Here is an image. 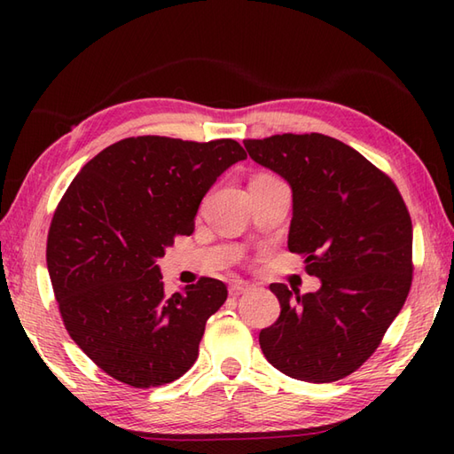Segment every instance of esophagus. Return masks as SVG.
<instances>
[{
	"label": "esophagus",
	"instance_id": "34e87169",
	"mask_svg": "<svg viewBox=\"0 0 454 454\" xmlns=\"http://www.w3.org/2000/svg\"><path fill=\"white\" fill-rule=\"evenodd\" d=\"M252 291V285L249 283H246V281H232L230 283V294L232 296H239V294H246V293H249Z\"/></svg>",
	"mask_w": 454,
	"mask_h": 454
}]
</instances>
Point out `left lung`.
Masks as SVG:
<instances>
[{
  "label": "left lung",
  "mask_w": 454,
  "mask_h": 454,
  "mask_svg": "<svg viewBox=\"0 0 454 454\" xmlns=\"http://www.w3.org/2000/svg\"><path fill=\"white\" fill-rule=\"evenodd\" d=\"M249 158L293 189L288 249L304 255L320 291L273 283L278 320L259 333L275 369L333 382L369 359L411 286V218L392 179L324 134L244 140Z\"/></svg>",
  "instance_id": "1"
}]
</instances>
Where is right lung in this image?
Wrapping results in <instances>:
<instances>
[{"label":"right lung","instance_id":"right-lung-1","mask_svg":"<svg viewBox=\"0 0 454 454\" xmlns=\"http://www.w3.org/2000/svg\"><path fill=\"white\" fill-rule=\"evenodd\" d=\"M246 158L230 138H124L64 192L48 232V275L67 333L113 379L161 387L197 361L226 285L202 277L168 296L156 262L173 238L192 234L202 197Z\"/></svg>","mask_w":454,"mask_h":454}]
</instances>
